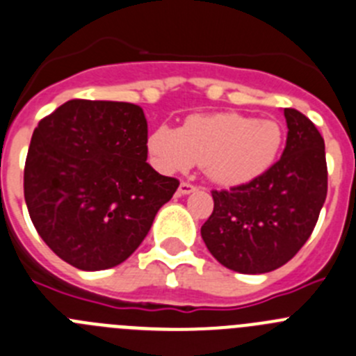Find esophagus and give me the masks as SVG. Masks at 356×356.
Masks as SVG:
<instances>
[{"label":"esophagus","mask_w":356,"mask_h":356,"mask_svg":"<svg viewBox=\"0 0 356 356\" xmlns=\"http://www.w3.org/2000/svg\"><path fill=\"white\" fill-rule=\"evenodd\" d=\"M197 189H198L197 186L189 184V182H181V186H179V189H177V193H179V197H184V195L195 193Z\"/></svg>","instance_id":"esophagus-1"}]
</instances>
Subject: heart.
I'll return each mask as SVG.
<instances>
[{"label":"heart","instance_id":"obj_1","mask_svg":"<svg viewBox=\"0 0 356 356\" xmlns=\"http://www.w3.org/2000/svg\"><path fill=\"white\" fill-rule=\"evenodd\" d=\"M283 140V128L274 119L216 112L189 115L179 129L158 126L147 147L167 172H184L200 163L212 182L235 188L270 170Z\"/></svg>","mask_w":356,"mask_h":356}]
</instances>
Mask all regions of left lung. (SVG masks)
<instances>
[{
    "mask_svg": "<svg viewBox=\"0 0 356 356\" xmlns=\"http://www.w3.org/2000/svg\"><path fill=\"white\" fill-rule=\"evenodd\" d=\"M284 118L281 159L257 181L212 191L214 211L200 230L212 257L241 274H265L290 261L327 198L323 137L302 112L284 108Z\"/></svg>",
    "mask_w": 356,
    "mask_h": 356,
    "instance_id": "1",
    "label": "left lung"
}]
</instances>
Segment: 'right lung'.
<instances>
[{"instance_id": "1", "label": "right lung", "mask_w": 356, "mask_h": 356, "mask_svg": "<svg viewBox=\"0 0 356 356\" xmlns=\"http://www.w3.org/2000/svg\"><path fill=\"white\" fill-rule=\"evenodd\" d=\"M179 181L147 163L138 105L70 99L33 131L24 167L29 218L43 242L81 270L122 264Z\"/></svg>"}]
</instances>
